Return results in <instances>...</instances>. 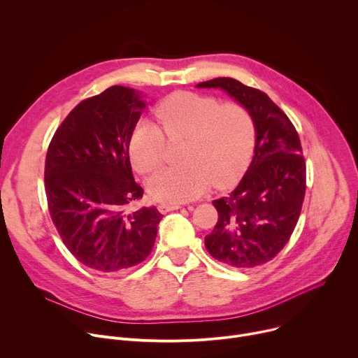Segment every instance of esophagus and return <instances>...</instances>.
Instances as JSON below:
<instances>
[{"label": "esophagus", "mask_w": 358, "mask_h": 358, "mask_svg": "<svg viewBox=\"0 0 358 358\" xmlns=\"http://www.w3.org/2000/svg\"><path fill=\"white\" fill-rule=\"evenodd\" d=\"M157 208H158V211H159L161 214H167V213H170V211H174V210H178V208H181V206H180V204L159 203V204L157 206Z\"/></svg>", "instance_id": "obj_1"}]
</instances>
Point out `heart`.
Masks as SVG:
<instances>
[{
	"instance_id": "1",
	"label": "heart",
	"mask_w": 358,
	"mask_h": 358,
	"mask_svg": "<svg viewBox=\"0 0 358 358\" xmlns=\"http://www.w3.org/2000/svg\"><path fill=\"white\" fill-rule=\"evenodd\" d=\"M159 127L140 121L129 138V158L141 174L154 171L164 158L169 141L181 147L177 167L158 170L147 184L158 201L184 203L215 188L231 185L245 170L255 143V122L250 110L238 103L180 91L169 95L157 108Z\"/></svg>"
}]
</instances>
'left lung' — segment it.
<instances>
[{
    "instance_id": "obj_1",
    "label": "left lung",
    "mask_w": 358,
    "mask_h": 358,
    "mask_svg": "<svg viewBox=\"0 0 358 358\" xmlns=\"http://www.w3.org/2000/svg\"><path fill=\"white\" fill-rule=\"evenodd\" d=\"M221 88L245 106L255 122V148L240 184L214 200L218 221L206 248L218 262L252 268L273 259L294 231L306 194V161L296 127L270 96L221 77L200 83Z\"/></svg>"
}]
</instances>
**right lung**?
Segmentation results:
<instances>
[{
  "label": "right lung",
  "mask_w": 358,
  "mask_h": 358,
  "mask_svg": "<svg viewBox=\"0 0 358 358\" xmlns=\"http://www.w3.org/2000/svg\"><path fill=\"white\" fill-rule=\"evenodd\" d=\"M144 107L138 92L113 85L83 100L48 145L44 181L51 220L70 252L100 273L143 263L162 218L155 207L127 211L144 194L128 154Z\"/></svg>",
  "instance_id": "add662e5"
}]
</instances>
